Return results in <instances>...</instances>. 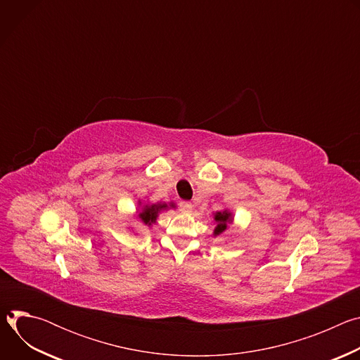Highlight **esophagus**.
<instances>
[{"mask_svg": "<svg viewBox=\"0 0 360 360\" xmlns=\"http://www.w3.org/2000/svg\"><path fill=\"white\" fill-rule=\"evenodd\" d=\"M179 208L182 212H189L192 210V203L188 200H181L179 202Z\"/></svg>", "mask_w": 360, "mask_h": 360, "instance_id": "34e87169", "label": "esophagus"}]
</instances>
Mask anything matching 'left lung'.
I'll use <instances>...</instances> for the list:
<instances>
[{"label": "left lung", "mask_w": 360, "mask_h": 360, "mask_svg": "<svg viewBox=\"0 0 360 360\" xmlns=\"http://www.w3.org/2000/svg\"><path fill=\"white\" fill-rule=\"evenodd\" d=\"M215 221L218 222V225H217L214 233H215V235H219V233H222V232L226 229L228 224L232 221V215H231L229 212H226V211H224V212H217V214H215Z\"/></svg>", "instance_id": "1"}]
</instances>
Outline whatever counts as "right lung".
I'll use <instances>...</instances> for the list:
<instances>
[{
    "mask_svg": "<svg viewBox=\"0 0 360 360\" xmlns=\"http://www.w3.org/2000/svg\"><path fill=\"white\" fill-rule=\"evenodd\" d=\"M169 207H175L174 203H169ZM168 205L167 203H153V205H145V207L142 208V212L139 214V218L141 221L145 224V225H152L153 222L157 221V217L161 211L167 210Z\"/></svg>",
    "mask_w": 360,
    "mask_h": 360,
    "instance_id": "add662e5",
    "label": "right lung"
}]
</instances>
